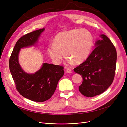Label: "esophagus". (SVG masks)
Masks as SVG:
<instances>
[{
    "mask_svg": "<svg viewBox=\"0 0 127 127\" xmlns=\"http://www.w3.org/2000/svg\"><path fill=\"white\" fill-rule=\"evenodd\" d=\"M66 72H67V73H69V74H70V73L72 72V71L70 69H66Z\"/></svg>",
    "mask_w": 127,
    "mask_h": 127,
    "instance_id": "1",
    "label": "esophagus"
}]
</instances>
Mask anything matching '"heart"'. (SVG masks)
Listing matches in <instances>:
<instances>
[{
	"label": "heart",
	"mask_w": 127,
	"mask_h": 127,
	"mask_svg": "<svg viewBox=\"0 0 127 127\" xmlns=\"http://www.w3.org/2000/svg\"><path fill=\"white\" fill-rule=\"evenodd\" d=\"M93 45L92 33L85 29H71L59 33L53 43L47 48V52L53 62L59 64L64 56L68 57L70 64L81 63L88 58Z\"/></svg>",
	"instance_id": "obj_1"
}]
</instances>
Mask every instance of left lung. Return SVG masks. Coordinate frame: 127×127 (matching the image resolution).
<instances>
[{
    "label": "left lung",
    "instance_id": "left-lung-1",
    "mask_svg": "<svg viewBox=\"0 0 127 127\" xmlns=\"http://www.w3.org/2000/svg\"><path fill=\"white\" fill-rule=\"evenodd\" d=\"M94 49L85 61L74 69L81 75L83 82L79 90L85 97H93L102 94L108 89L114 78L117 53L110 39L100 35Z\"/></svg>",
    "mask_w": 127,
    "mask_h": 127
}]
</instances>
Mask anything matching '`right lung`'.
<instances>
[{"instance_id": "1", "label": "right lung", "mask_w": 127, "mask_h": 127, "mask_svg": "<svg viewBox=\"0 0 127 127\" xmlns=\"http://www.w3.org/2000/svg\"><path fill=\"white\" fill-rule=\"evenodd\" d=\"M45 28L28 33L16 42L9 60V67L16 88L24 97L35 102H43L54 93L59 80L64 74L61 66L44 63L34 74L25 72L20 66L18 56L21 48L34 46Z\"/></svg>"}]
</instances>
